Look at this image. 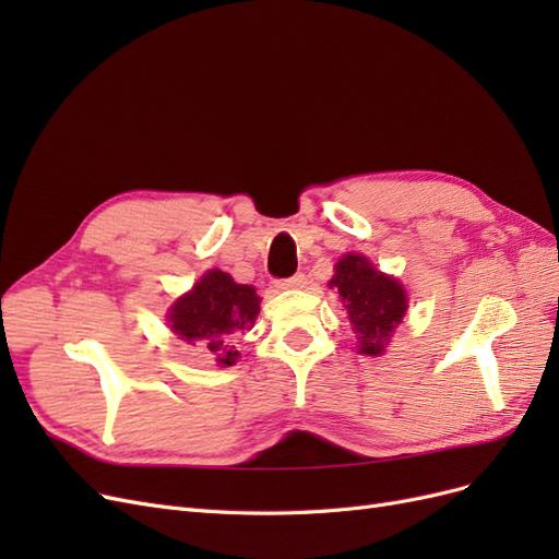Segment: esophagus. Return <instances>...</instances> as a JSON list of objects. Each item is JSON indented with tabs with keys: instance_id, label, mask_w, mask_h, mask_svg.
Returning <instances> with one entry per match:
<instances>
[{
	"instance_id": "esophagus-1",
	"label": "esophagus",
	"mask_w": 559,
	"mask_h": 559,
	"mask_svg": "<svg viewBox=\"0 0 559 559\" xmlns=\"http://www.w3.org/2000/svg\"><path fill=\"white\" fill-rule=\"evenodd\" d=\"M308 284V280H306V275H294V277H289V280H282V282H277V286L280 289H302V286Z\"/></svg>"
}]
</instances>
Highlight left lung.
<instances>
[{"instance_id": "obj_1", "label": "left lung", "mask_w": 559, "mask_h": 559, "mask_svg": "<svg viewBox=\"0 0 559 559\" xmlns=\"http://www.w3.org/2000/svg\"><path fill=\"white\" fill-rule=\"evenodd\" d=\"M329 289L341 294L347 319L359 337V354L380 357L408 310L401 282L373 267L361 253H345L335 263Z\"/></svg>"}]
</instances>
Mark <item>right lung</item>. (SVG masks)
<instances>
[{"mask_svg":"<svg viewBox=\"0 0 559 559\" xmlns=\"http://www.w3.org/2000/svg\"><path fill=\"white\" fill-rule=\"evenodd\" d=\"M261 310V298L249 284H238L224 270H207L189 294L167 312L170 329L218 364L233 366L240 352L230 343L235 333L249 331Z\"/></svg>","mask_w":559,"mask_h":559,"instance_id":"add662e5","label":"right lung"}]
</instances>
